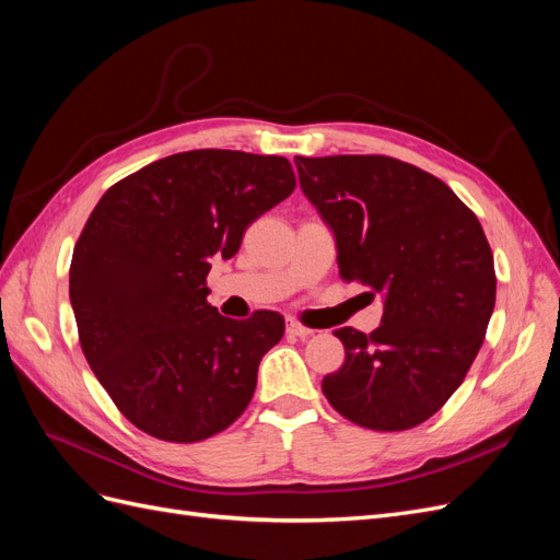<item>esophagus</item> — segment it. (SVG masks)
Instances as JSON below:
<instances>
[{
    "label": "esophagus",
    "instance_id": "esophagus-1",
    "mask_svg": "<svg viewBox=\"0 0 560 560\" xmlns=\"http://www.w3.org/2000/svg\"><path fill=\"white\" fill-rule=\"evenodd\" d=\"M287 334L296 336V338H308V336H313V329L299 325L296 319H287Z\"/></svg>",
    "mask_w": 560,
    "mask_h": 560
}]
</instances>
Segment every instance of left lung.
<instances>
[{
  "label": "left lung",
  "instance_id": "obj_1",
  "mask_svg": "<svg viewBox=\"0 0 560 560\" xmlns=\"http://www.w3.org/2000/svg\"><path fill=\"white\" fill-rule=\"evenodd\" d=\"M294 165L334 233L341 278L383 299L378 329L334 331L346 362L322 393L354 425L416 428L460 387L495 308L479 219L442 179L397 159L296 156Z\"/></svg>",
  "mask_w": 560,
  "mask_h": 560
}]
</instances>
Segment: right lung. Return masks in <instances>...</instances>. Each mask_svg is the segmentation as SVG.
Returning <instances> with one entry per match:
<instances>
[{
	"instance_id": "right-lung-1",
	"label": "right lung",
	"mask_w": 560,
	"mask_h": 560,
	"mask_svg": "<svg viewBox=\"0 0 560 560\" xmlns=\"http://www.w3.org/2000/svg\"><path fill=\"white\" fill-rule=\"evenodd\" d=\"M294 184L282 156L196 149L149 163L100 198L74 247L70 301L93 374L135 428L191 444L247 409L284 319L219 315L206 278Z\"/></svg>"
}]
</instances>
